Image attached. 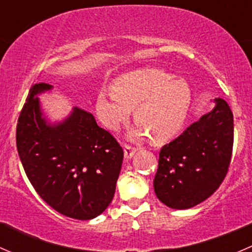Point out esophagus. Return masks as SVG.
Instances as JSON below:
<instances>
[{"label":"esophagus","instance_id":"obj_1","mask_svg":"<svg viewBox=\"0 0 252 252\" xmlns=\"http://www.w3.org/2000/svg\"><path fill=\"white\" fill-rule=\"evenodd\" d=\"M135 152H136L135 147H131L129 146V145H124V157H126V159H130L131 157L134 156Z\"/></svg>","mask_w":252,"mask_h":252}]
</instances>
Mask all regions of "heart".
<instances>
[{
	"label": "heart",
	"instance_id": "obj_1",
	"mask_svg": "<svg viewBox=\"0 0 252 252\" xmlns=\"http://www.w3.org/2000/svg\"><path fill=\"white\" fill-rule=\"evenodd\" d=\"M112 89L98 91L96 114L106 128L118 130L134 110L138 123L129 134L133 140H141L147 134L154 142L171 139L182 129L191 105L189 84L159 69L126 73Z\"/></svg>",
	"mask_w": 252,
	"mask_h": 252
}]
</instances>
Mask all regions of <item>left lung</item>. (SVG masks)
I'll list each match as a JSON object with an SVG mask.
<instances>
[{"label": "left lung", "instance_id": "left-lung-1", "mask_svg": "<svg viewBox=\"0 0 252 252\" xmlns=\"http://www.w3.org/2000/svg\"><path fill=\"white\" fill-rule=\"evenodd\" d=\"M159 151L154 179L155 194L175 210H187L210 197L228 172L232 158L234 123L223 98Z\"/></svg>", "mask_w": 252, "mask_h": 252}]
</instances>
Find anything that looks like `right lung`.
Listing matches in <instances>:
<instances>
[{"instance_id": "obj_1", "label": "right lung", "mask_w": 252, "mask_h": 252, "mask_svg": "<svg viewBox=\"0 0 252 252\" xmlns=\"http://www.w3.org/2000/svg\"><path fill=\"white\" fill-rule=\"evenodd\" d=\"M52 88L40 83L30 89L17 124L19 158L34 189L53 210L74 220H93L113 199L123 149L81 108L51 123L39 95Z\"/></svg>"}]
</instances>
